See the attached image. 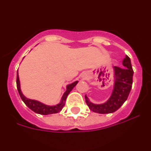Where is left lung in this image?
<instances>
[{
    "instance_id": "8db88e82",
    "label": "left lung",
    "mask_w": 151,
    "mask_h": 151,
    "mask_svg": "<svg viewBox=\"0 0 151 151\" xmlns=\"http://www.w3.org/2000/svg\"><path fill=\"white\" fill-rule=\"evenodd\" d=\"M123 68L113 66L114 85L110 97L106 102L101 104H92L85 95V102L89 109L94 113L106 114L116 111L127 100L132 86L133 69L131 60L128 56L122 60Z\"/></svg>"
}]
</instances>
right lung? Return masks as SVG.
<instances>
[{
	"label": "right lung",
	"mask_w": 151,
	"mask_h": 151,
	"mask_svg": "<svg viewBox=\"0 0 151 151\" xmlns=\"http://www.w3.org/2000/svg\"><path fill=\"white\" fill-rule=\"evenodd\" d=\"M78 83V81L73 82L72 84H69L66 86V91H65V93L63 95L62 98H61V101L60 104L55 105V106H48V105H45L42 103L39 102L38 101H35V100H32L29 99L27 97H26L25 96L22 94V91H21L20 89V83H19V78L18 72H17V90H18L19 94L20 96L21 99L22 100L25 104H26V106L32 110V111H34L35 113H38V114H41V115H48V114H53V113H57L61 111V110L63 109V107L65 105V102H66V97H67L68 94H69V92L73 90V88L76 86Z\"/></svg>",
	"instance_id": "1"
}]
</instances>
